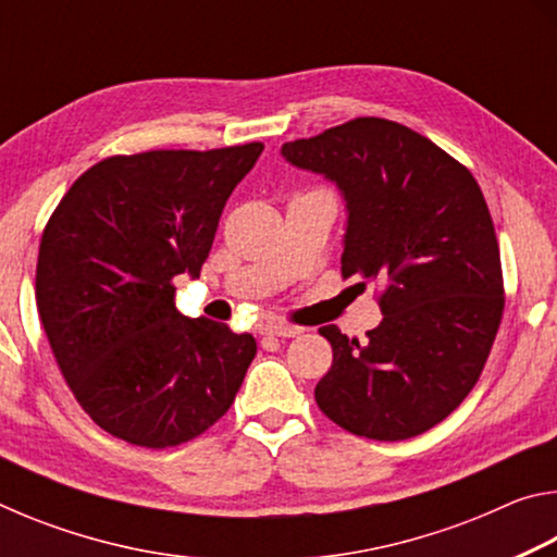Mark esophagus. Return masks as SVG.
<instances>
[{"mask_svg":"<svg viewBox=\"0 0 557 557\" xmlns=\"http://www.w3.org/2000/svg\"><path fill=\"white\" fill-rule=\"evenodd\" d=\"M260 334L265 336H280V338H292L301 334L299 326H292V324H282V322H270V324H262Z\"/></svg>","mask_w":557,"mask_h":557,"instance_id":"obj_1","label":"esophagus"}]
</instances>
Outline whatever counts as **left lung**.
I'll list each match as a JSON object with an SVG mask.
<instances>
[{"label": "left lung", "instance_id": "1", "mask_svg": "<svg viewBox=\"0 0 557 557\" xmlns=\"http://www.w3.org/2000/svg\"><path fill=\"white\" fill-rule=\"evenodd\" d=\"M282 157L342 191V275L385 287L369 342L319 329L334 361L317 405L369 440L435 428L474 388L504 314L502 258L476 178L428 137L381 117L295 139Z\"/></svg>", "mask_w": 557, "mask_h": 557}]
</instances>
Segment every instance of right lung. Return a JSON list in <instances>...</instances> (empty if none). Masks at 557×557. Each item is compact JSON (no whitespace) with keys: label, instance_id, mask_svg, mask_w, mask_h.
Segmentation results:
<instances>
[{"label":"right lung","instance_id":"1","mask_svg":"<svg viewBox=\"0 0 557 557\" xmlns=\"http://www.w3.org/2000/svg\"><path fill=\"white\" fill-rule=\"evenodd\" d=\"M260 143L108 157L75 178L46 223L36 305L75 400L110 435L176 447L228 412L256 338L174 307L199 277L223 206Z\"/></svg>","mask_w":557,"mask_h":557}]
</instances>
